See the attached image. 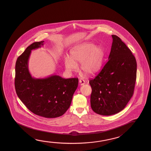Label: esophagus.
<instances>
[{
    "instance_id": "obj_1",
    "label": "esophagus",
    "mask_w": 151,
    "mask_h": 151,
    "mask_svg": "<svg viewBox=\"0 0 151 151\" xmlns=\"http://www.w3.org/2000/svg\"><path fill=\"white\" fill-rule=\"evenodd\" d=\"M79 82L81 85H84V84H85V82L83 79H80Z\"/></svg>"
}]
</instances>
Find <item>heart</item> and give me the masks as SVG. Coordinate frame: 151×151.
<instances>
[{
  "instance_id": "obj_1",
  "label": "heart",
  "mask_w": 151,
  "mask_h": 151,
  "mask_svg": "<svg viewBox=\"0 0 151 151\" xmlns=\"http://www.w3.org/2000/svg\"><path fill=\"white\" fill-rule=\"evenodd\" d=\"M71 57L64 58L65 68L70 72L76 71L81 64L82 72L87 76H93L101 70L104 60V51L101 47L91 42H83L70 50Z\"/></svg>"
}]
</instances>
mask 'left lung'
Listing matches in <instances>:
<instances>
[{"label":"left lung","mask_w":151,"mask_h":151,"mask_svg":"<svg viewBox=\"0 0 151 151\" xmlns=\"http://www.w3.org/2000/svg\"><path fill=\"white\" fill-rule=\"evenodd\" d=\"M109 60L101 71L89 81L91 105L97 114L109 116L121 111L133 96L137 63L131 50L119 37L111 35Z\"/></svg>","instance_id":"8db88e82"}]
</instances>
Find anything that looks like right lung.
Listing matches in <instances>:
<instances>
[{
	"label": "right lung",
	"mask_w": 151,
	"mask_h": 151,
	"mask_svg": "<svg viewBox=\"0 0 151 151\" xmlns=\"http://www.w3.org/2000/svg\"><path fill=\"white\" fill-rule=\"evenodd\" d=\"M44 41L29 45L18 57L15 66L16 93L24 104L34 114L46 118H55L69 109L78 78L65 79L58 75L34 78L28 68L31 50L41 47Z\"/></svg>",
	"instance_id": "right-lung-1"
}]
</instances>
